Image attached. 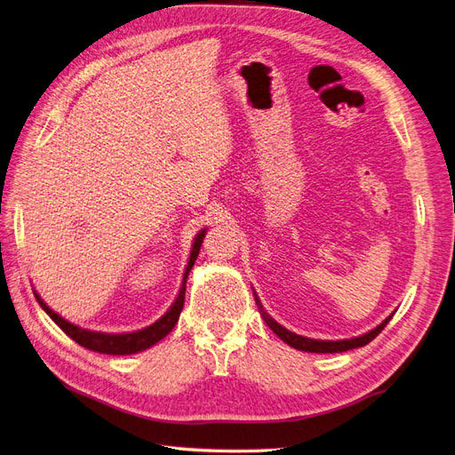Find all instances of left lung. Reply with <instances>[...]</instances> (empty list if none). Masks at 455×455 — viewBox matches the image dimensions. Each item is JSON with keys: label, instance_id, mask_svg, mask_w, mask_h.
Wrapping results in <instances>:
<instances>
[{"label": "left lung", "instance_id": "1", "mask_svg": "<svg viewBox=\"0 0 455 455\" xmlns=\"http://www.w3.org/2000/svg\"><path fill=\"white\" fill-rule=\"evenodd\" d=\"M255 301L259 306V313L260 316L264 318V323L272 328L274 333H277V338L283 339L287 345H291L292 348H298V350H304V352H318V355H330V352H345V350H350V348H358V347H363L367 343H371L377 335L384 330V326L390 323L392 315L386 318V321H382L377 328H373L371 331H367L363 335H360V338H352V339H343V341H318V339H309V338H304V335H298L287 328H283L281 324H277L274 318L267 315L260 304L259 296L255 294Z\"/></svg>", "mask_w": 455, "mask_h": 455}]
</instances>
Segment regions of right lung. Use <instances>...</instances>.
Instances as JSON below:
<instances>
[{"mask_svg": "<svg viewBox=\"0 0 455 455\" xmlns=\"http://www.w3.org/2000/svg\"><path fill=\"white\" fill-rule=\"evenodd\" d=\"M206 236V228L200 230L196 234V238L193 242V249H191V257L188 266H185L183 272V281L180 287V294L174 299V304L171 306L159 321H156L154 324H149L144 330L139 331H129V333H103V331H92V330H84L80 326L71 324L69 321H65L63 316H60L58 313H54L50 309L44 301L41 299V296L36 292V298L39 301V306L46 311V315L52 318V321L67 333L73 341H76L80 347L90 348L93 352H100V355H116V356H125V355H137V352H142L149 347H154L156 343H159L163 338H166L168 333L172 331V328L176 326L180 313L183 309V299H185V283H188V275L191 272V267L198 257V251L202 245V240Z\"/></svg>", "mask_w": 455, "mask_h": 455, "instance_id": "add662e5", "label": "right lung"}]
</instances>
